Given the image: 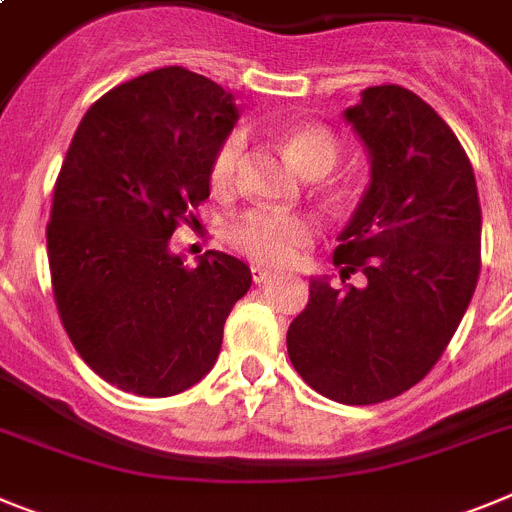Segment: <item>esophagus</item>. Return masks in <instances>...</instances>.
I'll return each mask as SVG.
<instances>
[{
  "instance_id": "34e87169",
  "label": "esophagus",
  "mask_w": 512,
  "mask_h": 512,
  "mask_svg": "<svg viewBox=\"0 0 512 512\" xmlns=\"http://www.w3.org/2000/svg\"><path fill=\"white\" fill-rule=\"evenodd\" d=\"M251 277H253V282H269V279L274 277V272L272 269H264V266H259V264H251Z\"/></svg>"
}]
</instances>
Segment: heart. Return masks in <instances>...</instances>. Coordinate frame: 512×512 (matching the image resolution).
<instances>
[{
	"mask_svg": "<svg viewBox=\"0 0 512 512\" xmlns=\"http://www.w3.org/2000/svg\"><path fill=\"white\" fill-rule=\"evenodd\" d=\"M285 144L292 160L310 173H329L339 160V142L329 129L316 124H298L285 134ZM240 160H243V134L230 131L209 160V183L214 191L227 194L238 183ZM318 233V220L305 212L285 209H248L227 222V243L256 264L287 266L298 259V253L313 243Z\"/></svg>",
	"mask_w": 512,
	"mask_h": 512,
	"instance_id": "1",
	"label": "heart"
}]
</instances>
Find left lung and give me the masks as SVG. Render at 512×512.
<instances>
[{
    "label": "left lung",
    "mask_w": 512,
    "mask_h": 512,
    "mask_svg": "<svg viewBox=\"0 0 512 512\" xmlns=\"http://www.w3.org/2000/svg\"><path fill=\"white\" fill-rule=\"evenodd\" d=\"M344 116L373 178L334 266L366 282L313 279L287 355L313 391L365 406L417 386L456 334L482 269V207L469 155L412 90L368 87Z\"/></svg>",
    "instance_id": "left-lung-1"
}]
</instances>
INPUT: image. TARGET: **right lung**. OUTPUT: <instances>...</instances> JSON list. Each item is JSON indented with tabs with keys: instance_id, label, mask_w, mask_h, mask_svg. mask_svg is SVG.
Instances as JSON below:
<instances>
[{
	"instance_id": "add662e5",
	"label": "right lung",
	"mask_w": 512,
	"mask_h": 512,
	"mask_svg": "<svg viewBox=\"0 0 512 512\" xmlns=\"http://www.w3.org/2000/svg\"><path fill=\"white\" fill-rule=\"evenodd\" d=\"M235 119L217 82L165 67L108 90L74 131L46 225L51 287L74 349L121 391L163 399L202 381L251 287L235 256L170 253Z\"/></svg>"
}]
</instances>
